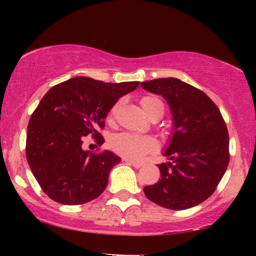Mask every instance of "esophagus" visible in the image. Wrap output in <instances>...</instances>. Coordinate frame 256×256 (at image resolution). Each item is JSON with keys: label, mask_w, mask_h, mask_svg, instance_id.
<instances>
[{"label": "esophagus", "mask_w": 256, "mask_h": 256, "mask_svg": "<svg viewBox=\"0 0 256 256\" xmlns=\"http://www.w3.org/2000/svg\"><path fill=\"white\" fill-rule=\"evenodd\" d=\"M124 161L126 164H128V165L136 167V168H140V167L143 166L142 162H138V161H134V160H130V158H124Z\"/></svg>", "instance_id": "1"}]
</instances>
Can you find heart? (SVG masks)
I'll use <instances>...</instances> for the list:
<instances>
[{"instance_id": "1", "label": "heart", "mask_w": 256, "mask_h": 256, "mask_svg": "<svg viewBox=\"0 0 256 256\" xmlns=\"http://www.w3.org/2000/svg\"><path fill=\"white\" fill-rule=\"evenodd\" d=\"M158 104H161V102L158 98H149V96L140 100V104H142L143 110H146V114L152 110L154 106ZM118 106L119 104H116L110 110V116H108L110 120L113 119L114 114L118 110ZM110 146L114 152L122 155V156L132 158V160H138V158L144 156L148 152L155 150L158 143L155 138L150 136H140V134H130V132H122V134H116V136L112 138Z\"/></svg>"}]
</instances>
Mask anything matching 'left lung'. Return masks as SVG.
<instances>
[{
	"label": "left lung",
	"instance_id": "left-lung-1",
	"mask_svg": "<svg viewBox=\"0 0 256 256\" xmlns=\"http://www.w3.org/2000/svg\"><path fill=\"white\" fill-rule=\"evenodd\" d=\"M140 86L166 100L173 125L164 152L170 161L158 165L161 178L143 192L168 210L195 207L216 192L230 160L222 113L204 91L177 78L143 82Z\"/></svg>",
	"mask_w": 256,
	"mask_h": 256
}]
</instances>
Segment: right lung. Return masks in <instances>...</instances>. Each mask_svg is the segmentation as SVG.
Wrapping results in <instances>:
<instances>
[{"label":"right lung","mask_w":256,"mask_h":256,"mask_svg":"<svg viewBox=\"0 0 256 256\" xmlns=\"http://www.w3.org/2000/svg\"><path fill=\"white\" fill-rule=\"evenodd\" d=\"M140 82L104 83L76 77L52 86L32 113L26 136V158L42 190L55 202L83 204L98 198L114 165L122 161L110 150L95 154L82 148L91 134L104 142V128L116 101L136 90Z\"/></svg>","instance_id":"right-lung-1"}]
</instances>
